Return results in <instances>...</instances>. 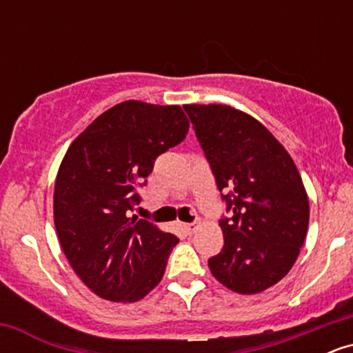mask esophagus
Instances as JSON below:
<instances>
[{"label":"esophagus","mask_w":353,"mask_h":353,"mask_svg":"<svg viewBox=\"0 0 353 353\" xmlns=\"http://www.w3.org/2000/svg\"><path fill=\"white\" fill-rule=\"evenodd\" d=\"M197 228H199V222H189V224H184V230L189 234V236L196 232Z\"/></svg>","instance_id":"obj_1"}]
</instances>
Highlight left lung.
<instances>
[{
    "mask_svg": "<svg viewBox=\"0 0 353 353\" xmlns=\"http://www.w3.org/2000/svg\"><path fill=\"white\" fill-rule=\"evenodd\" d=\"M230 217L209 259L222 285L259 294L289 274L309 229V197L285 148L252 116L225 104H185Z\"/></svg>",
    "mask_w": 353,
    "mask_h": 353,
    "instance_id": "1",
    "label": "left lung"
}]
</instances>
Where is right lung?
I'll return each mask as SVG.
<instances>
[{
	"label": "right lung",
	"instance_id": "1",
	"mask_svg": "<svg viewBox=\"0 0 353 353\" xmlns=\"http://www.w3.org/2000/svg\"><path fill=\"white\" fill-rule=\"evenodd\" d=\"M181 106L124 101L96 117L64 154L54 184V225L78 277L101 299L137 302L163 279L179 242L145 219L141 202L157 156L184 141Z\"/></svg>",
	"mask_w": 353,
	"mask_h": 353
}]
</instances>
